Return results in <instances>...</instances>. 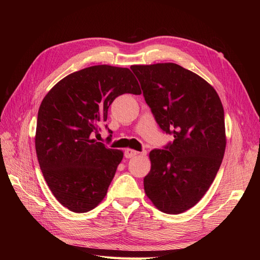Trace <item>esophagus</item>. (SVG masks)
Returning <instances> with one entry per match:
<instances>
[{
  "instance_id": "obj_1",
  "label": "esophagus",
  "mask_w": 260,
  "mask_h": 260,
  "mask_svg": "<svg viewBox=\"0 0 260 260\" xmlns=\"http://www.w3.org/2000/svg\"><path fill=\"white\" fill-rule=\"evenodd\" d=\"M139 154H141V153L138 152V151H135V149H132V148H127L124 151V157H125V158H131V157H135V156H137Z\"/></svg>"
}]
</instances>
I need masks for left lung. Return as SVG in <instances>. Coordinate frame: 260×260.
Wrapping results in <instances>:
<instances>
[{
  "label": "left lung",
  "mask_w": 260,
  "mask_h": 260,
  "mask_svg": "<svg viewBox=\"0 0 260 260\" xmlns=\"http://www.w3.org/2000/svg\"><path fill=\"white\" fill-rule=\"evenodd\" d=\"M146 104L162 131L175 138L149 153L144 191L154 206L177 215L198 204L222 162L224 112L216 90L174 62L132 65Z\"/></svg>",
  "instance_id": "8db88e82"
}]
</instances>
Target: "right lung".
Here are the masks:
<instances>
[{"mask_svg":"<svg viewBox=\"0 0 260 260\" xmlns=\"http://www.w3.org/2000/svg\"><path fill=\"white\" fill-rule=\"evenodd\" d=\"M124 93L141 94L131 70L98 65L62 78L42 101L36 131L38 160L53 195L69 210L90 211L105 198L123 153L96 142L93 133L106 121L114 100Z\"/></svg>","mask_w":260,"mask_h":260,"instance_id":"add662e5","label":"right lung"}]
</instances>
